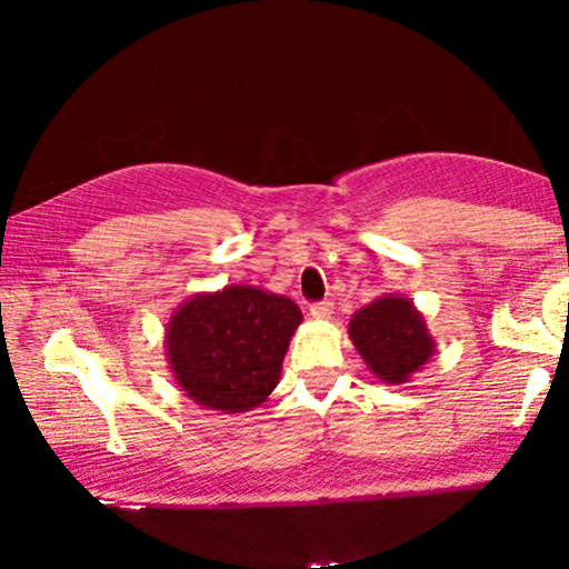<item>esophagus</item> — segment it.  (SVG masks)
<instances>
[{
  "mask_svg": "<svg viewBox=\"0 0 569 569\" xmlns=\"http://www.w3.org/2000/svg\"><path fill=\"white\" fill-rule=\"evenodd\" d=\"M331 313H333V302H329V300L310 306V316H313L316 321H326V318H331Z\"/></svg>",
  "mask_w": 569,
  "mask_h": 569,
  "instance_id": "esophagus-1",
  "label": "esophagus"
}]
</instances>
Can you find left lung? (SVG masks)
Here are the masks:
<instances>
[{"instance_id": "1", "label": "left lung", "mask_w": 569, "mask_h": 569, "mask_svg": "<svg viewBox=\"0 0 569 569\" xmlns=\"http://www.w3.org/2000/svg\"><path fill=\"white\" fill-rule=\"evenodd\" d=\"M349 339L362 362L388 386L409 383L435 355L425 316L403 295L388 292L349 318Z\"/></svg>"}]
</instances>
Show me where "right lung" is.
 <instances>
[{
    "instance_id": "add662e5",
    "label": "right lung",
    "mask_w": 569,
    "mask_h": 569,
    "mask_svg": "<svg viewBox=\"0 0 569 569\" xmlns=\"http://www.w3.org/2000/svg\"><path fill=\"white\" fill-rule=\"evenodd\" d=\"M302 323L284 295L253 284L197 292L166 323L168 368L199 407L240 415L261 407L282 376L290 339Z\"/></svg>"
}]
</instances>
